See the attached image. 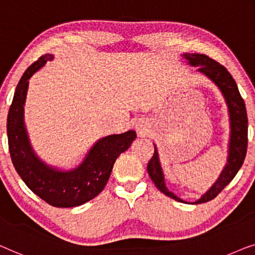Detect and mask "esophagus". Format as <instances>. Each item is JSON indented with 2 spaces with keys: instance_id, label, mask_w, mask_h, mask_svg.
<instances>
[{
  "instance_id": "obj_1",
  "label": "esophagus",
  "mask_w": 255,
  "mask_h": 255,
  "mask_svg": "<svg viewBox=\"0 0 255 255\" xmlns=\"http://www.w3.org/2000/svg\"><path fill=\"white\" fill-rule=\"evenodd\" d=\"M136 130H137V132L141 136H144L146 134L145 129H144V127L142 126V125H137V126H136Z\"/></svg>"
}]
</instances>
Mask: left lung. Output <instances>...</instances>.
I'll use <instances>...</instances> for the list:
<instances>
[{"label": "left lung", "mask_w": 255, "mask_h": 255, "mask_svg": "<svg viewBox=\"0 0 255 255\" xmlns=\"http://www.w3.org/2000/svg\"><path fill=\"white\" fill-rule=\"evenodd\" d=\"M182 56L187 60L188 64L199 67L198 71L206 75L208 78H210L217 85L218 89L223 93L229 109V117H230V141H229L227 164H225L223 171L221 172L216 182L209 188V191H207L206 194L201 196L198 201L193 202L199 204L208 202V201L216 198L223 191L225 186L230 184V181L236 177L237 172L242 167L246 156L247 127L249 126H247L245 103H244V99L240 96L234 77L231 76L227 68L204 54H188L187 53V54H184ZM148 173L153 184L163 194L170 196L171 199L178 201V202L186 203L184 200L178 198L173 193L168 191L166 185H165L164 173L162 166H160L159 156L156 145L152 158L148 163Z\"/></svg>", "instance_id": "obj_1"}]
</instances>
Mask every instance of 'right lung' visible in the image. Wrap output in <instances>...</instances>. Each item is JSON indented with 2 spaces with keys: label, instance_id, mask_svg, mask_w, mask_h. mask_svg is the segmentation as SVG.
Returning <instances> with one entry per match:
<instances>
[{
  "label": "right lung",
  "instance_id": "obj_1",
  "mask_svg": "<svg viewBox=\"0 0 255 255\" xmlns=\"http://www.w3.org/2000/svg\"><path fill=\"white\" fill-rule=\"evenodd\" d=\"M54 55L45 54L32 63L17 85L6 120L9 151L13 166L28 188L57 208L81 206L103 191L118 157L136 138L134 130L109 135L93 144L77 167L62 171L46 164L35 155L24 124V105L28 80Z\"/></svg>",
  "mask_w": 255,
  "mask_h": 255
}]
</instances>
